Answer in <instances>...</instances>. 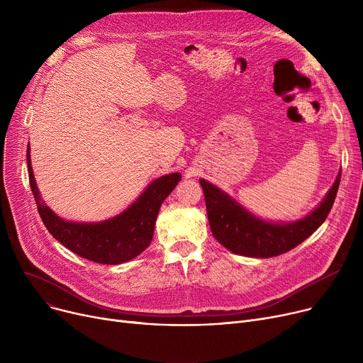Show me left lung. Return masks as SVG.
Instances as JSON below:
<instances>
[{
  "mask_svg": "<svg viewBox=\"0 0 363 363\" xmlns=\"http://www.w3.org/2000/svg\"><path fill=\"white\" fill-rule=\"evenodd\" d=\"M340 178L341 172L320 204L294 222L260 219L216 185L206 179H200V184L213 237L235 255L266 259L290 252L318 230L334 204Z\"/></svg>",
  "mask_w": 363,
  "mask_h": 363,
  "instance_id": "obj_1",
  "label": "left lung"
}]
</instances>
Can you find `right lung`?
<instances>
[{
	"label": "right lung",
	"mask_w": 363,
	"mask_h": 363,
	"mask_svg": "<svg viewBox=\"0 0 363 363\" xmlns=\"http://www.w3.org/2000/svg\"><path fill=\"white\" fill-rule=\"evenodd\" d=\"M26 162L38 212L50 234L73 253L103 264L125 263L147 249L155 234L160 206L182 178L175 172L155 179L122 213L110 219L72 222L54 213L43 200L33 177L29 148Z\"/></svg>",
	"instance_id": "right-lung-1"
}]
</instances>
